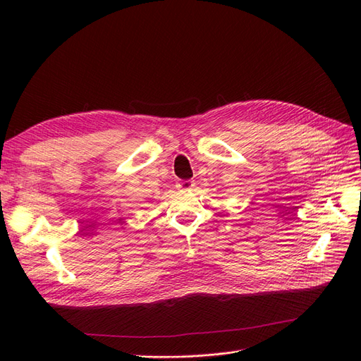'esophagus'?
<instances>
[{"instance_id": "34e87169", "label": "esophagus", "mask_w": 361, "mask_h": 361, "mask_svg": "<svg viewBox=\"0 0 361 361\" xmlns=\"http://www.w3.org/2000/svg\"><path fill=\"white\" fill-rule=\"evenodd\" d=\"M176 187L183 191H190L194 187V180H179Z\"/></svg>"}]
</instances>
